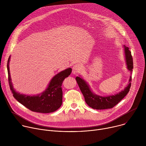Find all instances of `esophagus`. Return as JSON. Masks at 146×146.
Listing matches in <instances>:
<instances>
[{
  "label": "esophagus",
  "mask_w": 146,
  "mask_h": 146,
  "mask_svg": "<svg viewBox=\"0 0 146 146\" xmlns=\"http://www.w3.org/2000/svg\"><path fill=\"white\" fill-rule=\"evenodd\" d=\"M81 70H82V68H81V66L80 65L76 64V65H74L73 66V68H72V73H73L74 74L81 72Z\"/></svg>",
  "instance_id": "obj_1"
}]
</instances>
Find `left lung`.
I'll list each match as a JSON object with an SVG mask.
<instances>
[{
	"mask_svg": "<svg viewBox=\"0 0 146 146\" xmlns=\"http://www.w3.org/2000/svg\"><path fill=\"white\" fill-rule=\"evenodd\" d=\"M123 48L127 68L132 73L133 68V63L131 52L129 51V48L128 47H126V46H123ZM76 80L82 95H84L85 101L87 105L94 109L103 110L113 108L127 95L131 86L132 76H130L129 83L127 86L123 89V90L114 95H110L108 96H102L95 94L91 91L87 82L82 78L76 77Z\"/></svg>",
	"mask_w": 146,
	"mask_h": 146,
	"instance_id": "1",
	"label": "left lung"
}]
</instances>
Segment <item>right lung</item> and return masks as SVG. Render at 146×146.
<instances>
[{
	"label": "right lung",
	"mask_w": 146,
	"mask_h": 146,
	"mask_svg": "<svg viewBox=\"0 0 146 146\" xmlns=\"http://www.w3.org/2000/svg\"><path fill=\"white\" fill-rule=\"evenodd\" d=\"M10 56L7 62L8 79L10 90L14 98L25 107L32 111L49 113L57 110L62 103V84L66 77L72 72V69L69 68L56 74L50 81L48 87L41 94L37 95H27L21 94L15 91L11 82L9 69Z\"/></svg>",
	"instance_id": "right-lung-1"
}]
</instances>
